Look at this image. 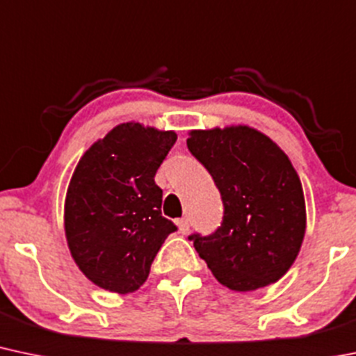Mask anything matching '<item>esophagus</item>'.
<instances>
[{"instance_id":"1","label":"esophagus","mask_w":356,"mask_h":356,"mask_svg":"<svg viewBox=\"0 0 356 356\" xmlns=\"http://www.w3.org/2000/svg\"><path fill=\"white\" fill-rule=\"evenodd\" d=\"M177 226H179V232H181L182 235H187V233H189V220H187V218L179 220Z\"/></svg>"}]
</instances>
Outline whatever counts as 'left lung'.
<instances>
[{
    "label": "left lung",
    "mask_w": 356,
    "mask_h": 356,
    "mask_svg": "<svg viewBox=\"0 0 356 356\" xmlns=\"http://www.w3.org/2000/svg\"><path fill=\"white\" fill-rule=\"evenodd\" d=\"M187 148L220 189L225 216L209 236L191 235L218 282L248 292L286 273L306 233L300 179L275 142L255 128L189 131Z\"/></svg>",
    "instance_id": "1"
}]
</instances>
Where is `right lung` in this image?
<instances>
[{
  "label": "right lung",
  "instance_id": "obj_1",
  "mask_svg": "<svg viewBox=\"0 0 356 356\" xmlns=\"http://www.w3.org/2000/svg\"><path fill=\"white\" fill-rule=\"evenodd\" d=\"M175 131L121 123L86 150L69 182L64 206L67 245L79 270L97 287L135 292L177 229L162 216L160 163Z\"/></svg>",
  "mask_w": 356,
  "mask_h": 356
}]
</instances>
